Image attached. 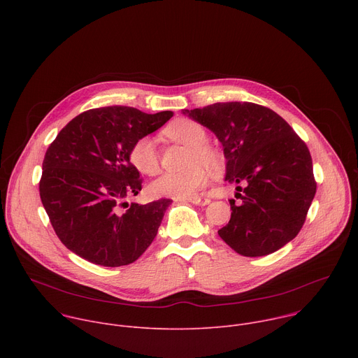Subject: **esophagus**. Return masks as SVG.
Returning a JSON list of instances; mask_svg holds the SVG:
<instances>
[{
	"label": "esophagus",
	"mask_w": 358,
	"mask_h": 358,
	"mask_svg": "<svg viewBox=\"0 0 358 358\" xmlns=\"http://www.w3.org/2000/svg\"><path fill=\"white\" fill-rule=\"evenodd\" d=\"M187 201L191 203H195V206H208V203L211 202V199L206 198V196H191Z\"/></svg>",
	"instance_id": "1"
}]
</instances>
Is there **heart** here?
Returning a JSON list of instances; mask_svg holds the SVG:
<instances>
[{
    "mask_svg": "<svg viewBox=\"0 0 358 358\" xmlns=\"http://www.w3.org/2000/svg\"><path fill=\"white\" fill-rule=\"evenodd\" d=\"M164 134L178 143L191 147L188 157L189 167L178 173H166L148 187L155 196H167L185 199L196 196V192L208 182V170L221 171L224 159L221 152L207 144V131L199 123L191 119H178L171 122ZM131 166L145 176H155L160 170V159L156 143L150 137H140L133 143L129 151Z\"/></svg>",
    "mask_w": 358,
    "mask_h": 358,
    "instance_id": "1",
    "label": "heart"
}]
</instances>
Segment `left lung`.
Listing matches in <instances>:
<instances>
[{
	"label": "left lung",
	"mask_w": 358,
	"mask_h": 358,
	"mask_svg": "<svg viewBox=\"0 0 358 358\" xmlns=\"http://www.w3.org/2000/svg\"><path fill=\"white\" fill-rule=\"evenodd\" d=\"M182 113L217 136L227 159L225 181L238 184L235 196L241 202L229 199L231 220L218 231L222 241L250 258L265 257L290 242L316 194L306 143L278 113L249 101Z\"/></svg>",
	"instance_id": "obj_1"
}]
</instances>
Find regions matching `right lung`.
<instances>
[{
  "label": "right lung",
  "instance_id": "obj_1",
  "mask_svg": "<svg viewBox=\"0 0 358 358\" xmlns=\"http://www.w3.org/2000/svg\"><path fill=\"white\" fill-rule=\"evenodd\" d=\"M171 117L170 110L92 109L72 119L50 143L39 195L55 234L78 257L100 266H124L155 241L173 201L162 198L145 206L122 201L141 189L140 173L129 160L130 147Z\"/></svg>",
  "mask_w": 358,
  "mask_h": 358
}]
</instances>
